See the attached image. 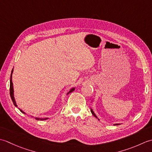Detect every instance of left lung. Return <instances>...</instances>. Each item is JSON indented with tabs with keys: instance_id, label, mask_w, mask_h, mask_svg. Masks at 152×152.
Listing matches in <instances>:
<instances>
[{
	"instance_id": "8db88e82",
	"label": "left lung",
	"mask_w": 152,
	"mask_h": 152,
	"mask_svg": "<svg viewBox=\"0 0 152 152\" xmlns=\"http://www.w3.org/2000/svg\"><path fill=\"white\" fill-rule=\"evenodd\" d=\"M91 113H92V114H93V115H94V116H95V117L96 118H97V119H99V118H97V116H96V115H95V113H94V112H93V110H92V108H91ZM120 125V124H114V125Z\"/></svg>"
}]
</instances>
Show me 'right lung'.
<instances>
[{
  "label": "right lung",
  "instance_id": "add662e5",
  "mask_svg": "<svg viewBox=\"0 0 152 152\" xmlns=\"http://www.w3.org/2000/svg\"><path fill=\"white\" fill-rule=\"evenodd\" d=\"M13 70H14V69H12V73H11V76H10V96H11V99H12V101L13 102V103H14V106H15L16 107H18V105L16 104V102L15 101V98H14V88H13V83H12V72H13ZM74 89H75V88H73L72 89H70V90L69 91V92L67 93L66 95H69L70 93L74 91ZM20 110V109H19ZM20 111L23 113V114H25V113L22 111L21 110H20ZM35 119H37V120H46V119H48V118H35Z\"/></svg>",
  "mask_w": 152,
  "mask_h": 152
}]
</instances>
